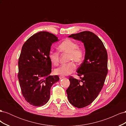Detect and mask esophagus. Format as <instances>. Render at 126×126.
Wrapping results in <instances>:
<instances>
[{
    "mask_svg": "<svg viewBox=\"0 0 126 126\" xmlns=\"http://www.w3.org/2000/svg\"><path fill=\"white\" fill-rule=\"evenodd\" d=\"M64 78V76H59L60 79H63V78Z\"/></svg>",
    "mask_w": 126,
    "mask_h": 126,
    "instance_id": "34e87169",
    "label": "esophagus"
}]
</instances>
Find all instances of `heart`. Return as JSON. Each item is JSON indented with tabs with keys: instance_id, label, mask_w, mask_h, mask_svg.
Segmentation results:
<instances>
[{
	"instance_id": "heart-1",
	"label": "heart",
	"mask_w": 126,
	"mask_h": 126,
	"mask_svg": "<svg viewBox=\"0 0 126 126\" xmlns=\"http://www.w3.org/2000/svg\"><path fill=\"white\" fill-rule=\"evenodd\" d=\"M58 48L60 52L68 54V61L71 62L63 64L55 69V73L60 76H67L71 74L76 69V66L74 62L81 63L85 56V51L78 44L70 39H67L59 44ZM49 59L54 65H58L59 62V54L58 51H50L49 53Z\"/></svg>"
}]
</instances>
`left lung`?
<instances>
[{
  "label": "left lung",
  "mask_w": 126,
  "mask_h": 126,
  "mask_svg": "<svg viewBox=\"0 0 126 126\" xmlns=\"http://www.w3.org/2000/svg\"><path fill=\"white\" fill-rule=\"evenodd\" d=\"M82 41L85 48V59L77 70L80 80L70 77L66 90L68 100L75 107L89 105L101 91L108 73V55L102 41L89 31L69 36Z\"/></svg>",
  "instance_id": "obj_1"
}]
</instances>
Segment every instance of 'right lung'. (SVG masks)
Listing matches in <instances>:
<instances>
[{
    "label": "right lung",
    "instance_id": "right-lung-1",
    "mask_svg": "<svg viewBox=\"0 0 126 126\" xmlns=\"http://www.w3.org/2000/svg\"><path fill=\"white\" fill-rule=\"evenodd\" d=\"M58 37L47 32L34 34L22 46L18 60V78L25 100L33 106L40 107L48 101L50 89L59 81L57 75L50 76L51 63L49 53Z\"/></svg>",
    "mask_w": 126,
    "mask_h": 126
}]
</instances>
